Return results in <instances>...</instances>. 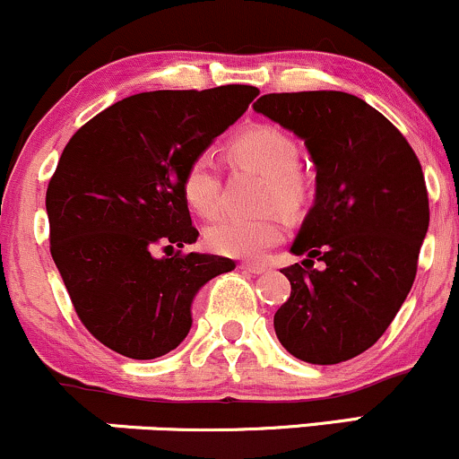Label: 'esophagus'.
<instances>
[{"label": "esophagus", "mask_w": 459, "mask_h": 459, "mask_svg": "<svg viewBox=\"0 0 459 459\" xmlns=\"http://www.w3.org/2000/svg\"><path fill=\"white\" fill-rule=\"evenodd\" d=\"M239 270L244 272H250V273H265L267 272V265H263V263H239Z\"/></svg>", "instance_id": "esophagus-1"}]
</instances>
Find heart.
<instances>
[{"label":"heart","mask_w":459,"mask_h":459,"mask_svg":"<svg viewBox=\"0 0 459 459\" xmlns=\"http://www.w3.org/2000/svg\"><path fill=\"white\" fill-rule=\"evenodd\" d=\"M229 155L233 161L247 163L265 175V207H278L289 215L302 209L307 200V181L298 170L299 151L291 135L272 125H256L241 131L230 142ZM181 192L189 209L203 218H215L222 212V177L212 155L200 152L187 163L181 178ZM284 233V222L276 212L259 218L229 215L207 229L204 241L215 255L256 261L263 259L270 247L281 244Z\"/></svg>","instance_id":"b5f03b06"}]
</instances>
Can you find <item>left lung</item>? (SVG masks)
Wrapping results in <instances>:
<instances>
[{"instance_id":"obj_1","label":"left lung","mask_w":459,"mask_h":459,"mask_svg":"<svg viewBox=\"0 0 459 459\" xmlns=\"http://www.w3.org/2000/svg\"><path fill=\"white\" fill-rule=\"evenodd\" d=\"M252 108L302 138L317 170L315 204L291 246L307 259L282 270L291 296L273 330L310 365L350 360L380 339L412 289L429 226L419 157L354 94H263Z\"/></svg>"}]
</instances>
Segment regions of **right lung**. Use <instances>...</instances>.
<instances>
[{
  "instance_id": "1",
  "label": "right lung",
  "mask_w": 459,
  "mask_h": 459,
  "mask_svg": "<svg viewBox=\"0 0 459 459\" xmlns=\"http://www.w3.org/2000/svg\"><path fill=\"white\" fill-rule=\"evenodd\" d=\"M256 94L241 83L134 94L62 151L45 200L51 256L77 317L109 350L134 360L172 351L200 287L235 270L226 256L178 250L198 237L181 178Z\"/></svg>"
}]
</instances>
